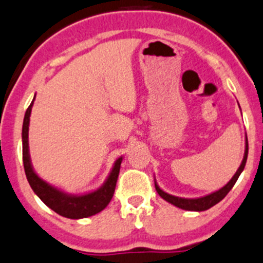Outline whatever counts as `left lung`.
Masks as SVG:
<instances>
[{
    "label": "left lung",
    "instance_id": "obj_1",
    "mask_svg": "<svg viewBox=\"0 0 263 263\" xmlns=\"http://www.w3.org/2000/svg\"><path fill=\"white\" fill-rule=\"evenodd\" d=\"M247 155H248V140H247V135H246V146H245L243 159H242L241 165H239V168L237 169V172L234 173V176L231 178V180L224 185V187L218 189V191L213 192V193L207 194V196H204V197H199V198H182V197L172 196V194L165 193L163 189H160L159 185H158L157 182L154 180L155 189H157L158 194H159L163 199L166 200V202L172 203V204L176 205V207H178V208H182V210H185V211H194V212L207 211V210H210L211 207H213V205H216L218 202H221V200L224 198L226 196H227L228 192L232 189L234 183H236L237 179H238L239 174L243 172L246 162H247Z\"/></svg>",
    "mask_w": 263,
    "mask_h": 263
}]
</instances>
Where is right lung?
<instances>
[{"label": "right lung", "mask_w": 263, "mask_h": 263, "mask_svg": "<svg viewBox=\"0 0 263 263\" xmlns=\"http://www.w3.org/2000/svg\"><path fill=\"white\" fill-rule=\"evenodd\" d=\"M33 101H35V97L25 112L24 125H22V159H24L25 173H26V178L31 188L47 207L51 208L60 216L71 219H80L94 216L103 211L114 196L123 157L115 160L106 180L97 191L89 192L85 194H69L61 189L53 187L46 180L39 177L31 164L29 152V125Z\"/></svg>", "instance_id": "right-lung-1"}]
</instances>
